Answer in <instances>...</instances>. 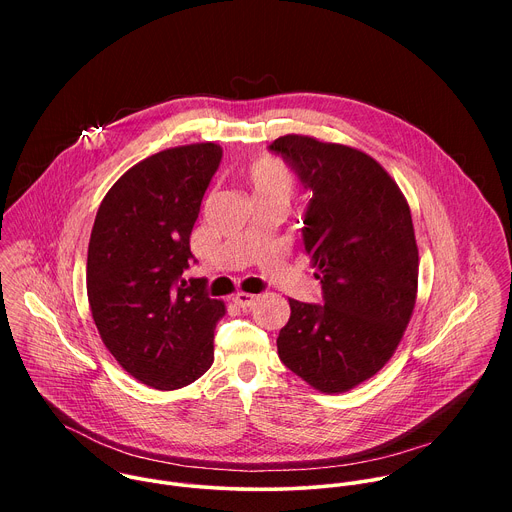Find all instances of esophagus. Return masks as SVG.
I'll use <instances>...</instances> for the list:
<instances>
[{
  "mask_svg": "<svg viewBox=\"0 0 512 512\" xmlns=\"http://www.w3.org/2000/svg\"><path fill=\"white\" fill-rule=\"evenodd\" d=\"M233 302H235V306H239V308H249V306L255 304V296L245 294V291H239V294L233 296Z\"/></svg>",
  "mask_w": 512,
  "mask_h": 512,
  "instance_id": "esophagus-1",
  "label": "esophagus"
}]
</instances>
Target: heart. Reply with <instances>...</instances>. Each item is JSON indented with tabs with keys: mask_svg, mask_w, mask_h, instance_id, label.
<instances>
[{
	"mask_svg": "<svg viewBox=\"0 0 512 512\" xmlns=\"http://www.w3.org/2000/svg\"><path fill=\"white\" fill-rule=\"evenodd\" d=\"M247 184L255 198L261 196H283L289 200L294 192L296 178L281 162L273 158H261L247 170Z\"/></svg>",
	"mask_w": 512,
	"mask_h": 512,
	"instance_id": "heart-1",
	"label": "heart"
}]
</instances>
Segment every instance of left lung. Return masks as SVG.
Returning <instances> with one entry per match:
<instances>
[{"instance_id":"left-lung-1","label":"left lung","mask_w":512,"mask_h":512,"mask_svg":"<svg viewBox=\"0 0 512 512\" xmlns=\"http://www.w3.org/2000/svg\"><path fill=\"white\" fill-rule=\"evenodd\" d=\"M269 152L312 192L302 243L322 285V304L289 300L277 354L314 389L342 393L385 367L409 324L419 273L411 212L381 164L358 150L283 135Z\"/></svg>"}]
</instances>
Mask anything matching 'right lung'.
I'll use <instances>...</instances> for the list:
<instances>
[{"instance_id":"1","label":"right lung","mask_w":512,"mask_h":512,"mask_svg":"<svg viewBox=\"0 0 512 512\" xmlns=\"http://www.w3.org/2000/svg\"><path fill=\"white\" fill-rule=\"evenodd\" d=\"M223 160L221 145L164 150L127 170L103 198L89 241L87 294L99 334L137 381L174 391L214 360L225 304L206 279H184L202 196Z\"/></svg>"}]
</instances>
